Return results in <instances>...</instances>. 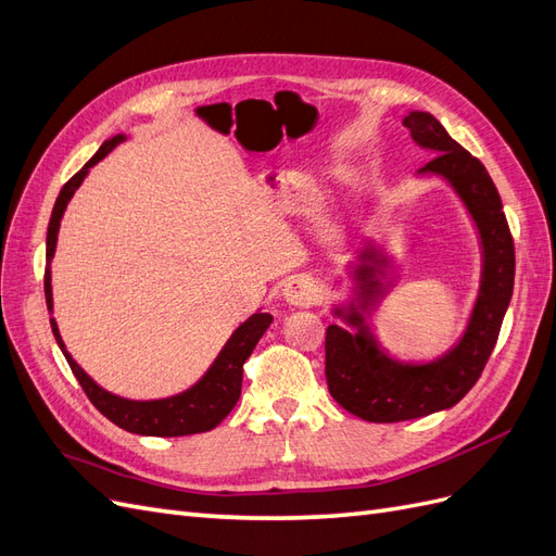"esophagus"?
Listing matches in <instances>:
<instances>
[{"mask_svg": "<svg viewBox=\"0 0 556 556\" xmlns=\"http://www.w3.org/2000/svg\"><path fill=\"white\" fill-rule=\"evenodd\" d=\"M282 299L290 306H308L315 301V285L304 276H292L282 285Z\"/></svg>", "mask_w": 556, "mask_h": 556, "instance_id": "esophagus-1", "label": "esophagus"}]
</instances>
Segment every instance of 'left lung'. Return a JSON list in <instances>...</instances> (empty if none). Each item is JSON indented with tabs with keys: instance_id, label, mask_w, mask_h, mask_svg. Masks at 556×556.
<instances>
[{
	"instance_id": "left-lung-1",
	"label": "left lung",
	"mask_w": 556,
	"mask_h": 556,
	"mask_svg": "<svg viewBox=\"0 0 556 556\" xmlns=\"http://www.w3.org/2000/svg\"><path fill=\"white\" fill-rule=\"evenodd\" d=\"M401 123L410 129L415 146L435 155L415 178H439L459 199L478 233L482 264L459 339L441 355L403 359L382 345L371 319L399 266L374 239H362L355 262L345 266L350 299L331 304V315L343 325L327 327L325 376L333 401L366 422H403L459 403L492 355L515 285L513 237L496 185L482 162L427 111H408Z\"/></svg>"
}]
</instances>
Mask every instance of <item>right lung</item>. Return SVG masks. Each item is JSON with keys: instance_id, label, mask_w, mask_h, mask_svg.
I'll list each match as a JSON object with an SVG mask.
<instances>
[{"instance_id": "1", "label": "right lung", "mask_w": 556, "mask_h": 556, "mask_svg": "<svg viewBox=\"0 0 556 556\" xmlns=\"http://www.w3.org/2000/svg\"><path fill=\"white\" fill-rule=\"evenodd\" d=\"M127 141L125 134H115V137L106 139L99 146L97 153L83 164V169L64 185L60 190V197L53 206V215H50L48 233H46V278H43V292H46V304L50 313V327H53V336L62 350L64 359L70 362L76 380L80 382L83 390H86L92 406L109 417L113 425L121 429L137 433V435H160V439H172V435H190L211 431L237 406L241 396V382H243V362L250 357V352L255 350L268 325L274 323V317L264 313V308H257L252 313L245 323H241L237 329L231 331L223 350L217 352L213 364L206 368L204 376H201L188 390H182L174 396L164 399H127L121 394H113L104 390L102 384L92 380L83 368L76 364V359L66 350L60 327L53 317V271H50V262L55 257L58 248V233L60 223L64 217L66 206H70L72 197L80 188V182L88 178L90 169L102 162L115 146Z\"/></svg>"}]
</instances>
